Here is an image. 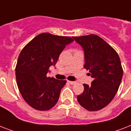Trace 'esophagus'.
Listing matches in <instances>:
<instances>
[{"instance_id": "obj_1", "label": "esophagus", "mask_w": 131, "mask_h": 131, "mask_svg": "<svg viewBox=\"0 0 131 131\" xmlns=\"http://www.w3.org/2000/svg\"><path fill=\"white\" fill-rule=\"evenodd\" d=\"M68 82L70 84H72V85H73V84H76V82H74V81H70V80H68Z\"/></svg>"}]
</instances>
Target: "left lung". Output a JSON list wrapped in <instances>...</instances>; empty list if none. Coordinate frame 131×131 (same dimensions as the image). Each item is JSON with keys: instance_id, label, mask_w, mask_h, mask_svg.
Here are the masks:
<instances>
[{"instance_id": "1", "label": "left lung", "mask_w": 131, "mask_h": 131, "mask_svg": "<svg viewBox=\"0 0 131 131\" xmlns=\"http://www.w3.org/2000/svg\"><path fill=\"white\" fill-rule=\"evenodd\" d=\"M84 51V68L94 78L91 85L84 84V91L77 96L79 104L89 111L100 110L110 103L116 94L123 75L118 53L95 34L73 36Z\"/></svg>"}]
</instances>
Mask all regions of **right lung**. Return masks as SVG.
<instances>
[{
    "label": "right lung",
    "instance_id": "1",
    "mask_svg": "<svg viewBox=\"0 0 131 131\" xmlns=\"http://www.w3.org/2000/svg\"><path fill=\"white\" fill-rule=\"evenodd\" d=\"M69 36L42 33L34 38L19 55L15 76L19 91L26 103L35 110H49L57 103L66 80L47 76L60 53L73 41Z\"/></svg>",
    "mask_w": 131,
    "mask_h": 131
}]
</instances>
